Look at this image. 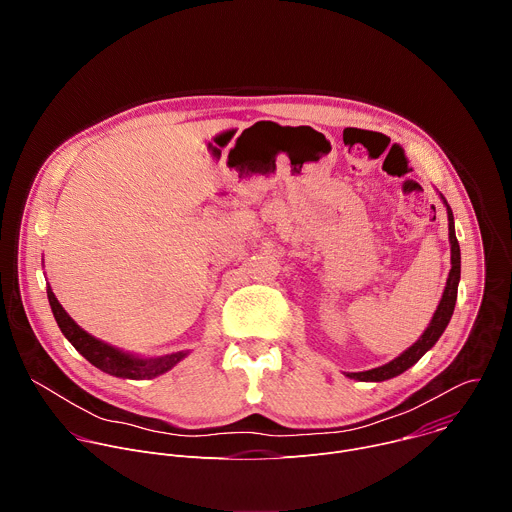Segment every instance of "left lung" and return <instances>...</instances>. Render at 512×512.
I'll use <instances>...</instances> for the list:
<instances>
[{"label": "left lung", "instance_id": "obj_1", "mask_svg": "<svg viewBox=\"0 0 512 512\" xmlns=\"http://www.w3.org/2000/svg\"><path fill=\"white\" fill-rule=\"evenodd\" d=\"M444 198V196H442ZM444 204L448 208V231H450V245H452V269L446 281V289H444V296L440 300V306H437L429 326L425 328V332L419 336V340L409 346L403 354H399L395 360L383 364V367L371 369V371H362V373H348L346 377L356 379V381H369V383H381L387 379H393L401 373H405L413 364L437 342L440 336L444 334L446 326L450 324V318L454 314L456 308V298H458V283H460V245L456 239V229H454V214L450 204L444 198Z\"/></svg>", "mask_w": 512, "mask_h": 512}]
</instances>
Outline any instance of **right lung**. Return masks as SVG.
<instances>
[{
    "instance_id": "right-lung-1",
    "label": "right lung",
    "mask_w": 512,
    "mask_h": 512,
    "mask_svg": "<svg viewBox=\"0 0 512 512\" xmlns=\"http://www.w3.org/2000/svg\"><path fill=\"white\" fill-rule=\"evenodd\" d=\"M46 294H48V302H50L54 320H56L58 328L62 330V334L66 336V340L75 346L91 364H95L97 369H101L107 375L121 377V379H135V381L137 379H154L158 375H164L172 367H176V364L188 354L186 350H182V352H172V354L158 356V358H139L129 352H123V350L91 336L89 332H85L75 320H72L64 312V308L52 294L50 285L46 289Z\"/></svg>"
}]
</instances>
